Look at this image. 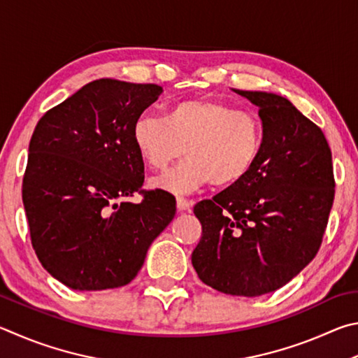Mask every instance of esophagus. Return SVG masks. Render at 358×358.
<instances>
[{"instance_id": "34e87169", "label": "esophagus", "mask_w": 358, "mask_h": 358, "mask_svg": "<svg viewBox=\"0 0 358 358\" xmlns=\"http://www.w3.org/2000/svg\"><path fill=\"white\" fill-rule=\"evenodd\" d=\"M176 204H178V210L179 212H184V210H187L192 206V201L190 199H187V198H184V196H178L176 198Z\"/></svg>"}]
</instances>
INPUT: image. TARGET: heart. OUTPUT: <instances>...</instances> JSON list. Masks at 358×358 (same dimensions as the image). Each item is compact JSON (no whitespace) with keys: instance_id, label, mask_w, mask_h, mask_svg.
I'll use <instances>...</instances> for the list:
<instances>
[{"instance_id":"obj_1","label":"heart","mask_w":358,"mask_h":358,"mask_svg":"<svg viewBox=\"0 0 358 358\" xmlns=\"http://www.w3.org/2000/svg\"><path fill=\"white\" fill-rule=\"evenodd\" d=\"M131 140L152 169H165L185 146L189 159L155 179L154 185L187 193L208 182L215 187L241 182L259 159L264 129L252 111L196 97L173 103L165 116L144 113L131 127Z\"/></svg>"}]
</instances>
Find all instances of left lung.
I'll list each match as a JSON object with an SVG mask.
<instances>
[{"label":"left lung","instance_id":"left-lung-1","mask_svg":"<svg viewBox=\"0 0 358 358\" xmlns=\"http://www.w3.org/2000/svg\"><path fill=\"white\" fill-rule=\"evenodd\" d=\"M234 91L259 108L264 143L241 182L193 208L203 233L192 264L214 289L256 297L289 283L316 256L335 178L322 130L289 100Z\"/></svg>","mask_w":358,"mask_h":358}]
</instances>
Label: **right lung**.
Returning <instances> with one entry per match:
<instances>
[{"mask_svg": "<svg viewBox=\"0 0 358 358\" xmlns=\"http://www.w3.org/2000/svg\"><path fill=\"white\" fill-rule=\"evenodd\" d=\"M159 85L94 80L53 106L29 141L22 198L43 268L77 291L115 289L136 277L176 214L168 192L141 190L131 127ZM143 196L138 205L128 198Z\"/></svg>", "mask_w": 358, "mask_h": 358, "instance_id": "obj_1", "label": "right lung"}]
</instances>
